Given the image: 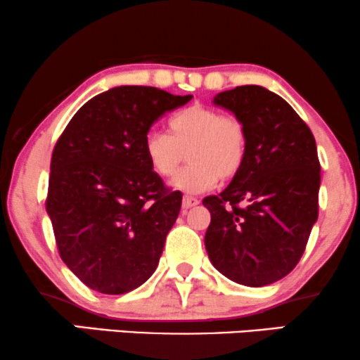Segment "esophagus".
I'll use <instances>...</instances> for the list:
<instances>
[{
	"label": "esophagus",
	"mask_w": 360,
	"mask_h": 360,
	"mask_svg": "<svg viewBox=\"0 0 360 360\" xmlns=\"http://www.w3.org/2000/svg\"><path fill=\"white\" fill-rule=\"evenodd\" d=\"M198 204H199V201L195 198H193V195H184V198H183V207L184 209L198 206Z\"/></svg>",
	"instance_id": "34e87169"
}]
</instances>
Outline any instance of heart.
I'll list each match as a JSON object with an SVG mask.
<instances>
[{
	"instance_id": "b5f03b06",
	"label": "heart",
	"mask_w": 360,
	"mask_h": 360,
	"mask_svg": "<svg viewBox=\"0 0 360 360\" xmlns=\"http://www.w3.org/2000/svg\"><path fill=\"white\" fill-rule=\"evenodd\" d=\"M169 134L149 131L143 153L151 169L161 177H172L188 154L189 166L172 179L184 193H202L217 179L231 181L239 174L248 158V129L234 115L193 104L167 121Z\"/></svg>"
}]
</instances>
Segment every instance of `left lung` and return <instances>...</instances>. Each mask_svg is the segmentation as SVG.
Listing matches in <instances>:
<instances>
[{
    "mask_svg": "<svg viewBox=\"0 0 360 360\" xmlns=\"http://www.w3.org/2000/svg\"><path fill=\"white\" fill-rule=\"evenodd\" d=\"M216 106L248 129V158L231 184L202 204L211 212L207 256L227 279L262 288L282 279L306 251L319 214L321 165L301 116L262 86L222 91Z\"/></svg>",
    "mask_w": 360,
    "mask_h": 360,
    "instance_id": "1",
    "label": "left lung"
}]
</instances>
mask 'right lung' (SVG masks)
<instances>
[{"instance_id": "obj_1", "label": "right lung", "mask_w": 360, "mask_h": 360, "mask_svg": "<svg viewBox=\"0 0 360 360\" xmlns=\"http://www.w3.org/2000/svg\"><path fill=\"white\" fill-rule=\"evenodd\" d=\"M191 98L117 86L81 106L59 136L46 211L63 262L93 290L126 294L156 271L183 194L149 167L143 141Z\"/></svg>"}]
</instances>
